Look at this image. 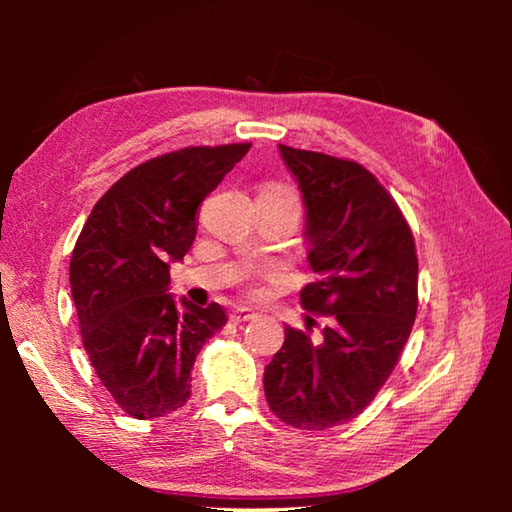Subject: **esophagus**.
I'll return each mask as SVG.
<instances>
[{
	"label": "esophagus",
	"mask_w": 512,
	"mask_h": 512,
	"mask_svg": "<svg viewBox=\"0 0 512 512\" xmlns=\"http://www.w3.org/2000/svg\"><path fill=\"white\" fill-rule=\"evenodd\" d=\"M257 318V314L253 309H248V307H235L230 311V320L232 323H246V320H255Z\"/></svg>",
	"instance_id": "34e87169"
}]
</instances>
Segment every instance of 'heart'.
Returning a JSON list of instances; mask_svg holds the SVG:
<instances>
[{"label": "heart", "mask_w": 512, "mask_h": 512, "mask_svg": "<svg viewBox=\"0 0 512 512\" xmlns=\"http://www.w3.org/2000/svg\"><path fill=\"white\" fill-rule=\"evenodd\" d=\"M271 189H280V192H289V189H284V187H271Z\"/></svg>", "instance_id": "b5f03b06"}]
</instances>
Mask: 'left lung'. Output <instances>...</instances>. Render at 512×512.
<instances>
[{
	"mask_svg": "<svg viewBox=\"0 0 512 512\" xmlns=\"http://www.w3.org/2000/svg\"><path fill=\"white\" fill-rule=\"evenodd\" d=\"M307 207L309 266L300 305L329 316L320 341L284 327L264 393L284 424L325 431L375 400L418 311V255L400 205L354 160L280 144Z\"/></svg>",
	"mask_w": 512,
	"mask_h": 512,
	"instance_id": "obj_1",
	"label": "left lung"
}]
</instances>
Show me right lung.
I'll return each instance as SVG.
<instances>
[{
	"mask_svg": "<svg viewBox=\"0 0 512 512\" xmlns=\"http://www.w3.org/2000/svg\"><path fill=\"white\" fill-rule=\"evenodd\" d=\"M250 144L187 146L124 173L85 221L69 282L83 348L128 415L162 418L183 406L196 354L228 323L221 305L205 309L167 293L169 262L196 239V214Z\"/></svg>",
	"mask_w": 512,
	"mask_h": 512,
	"instance_id": "right-lung-1",
	"label": "right lung"
}]
</instances>
